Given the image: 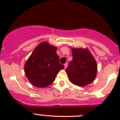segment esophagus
<instances>
[{
  "label": "esophagus",
  "instance_id": "1",
  "mask_svg": "<svg viewBox=\"0 0 120 120\" xmlns=\"http://www.w3.org/2000/svg\"><path fill=\"white\" fill-rule=\"evenodd\" d=\"M64 69H66L67 66H68V64H67V63H65V64H64Z\"/></svg>",
  "mask_w": 120,
  "mask_h": 120
}]
</instances>
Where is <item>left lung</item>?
I'll use <instances>...</instances> for the list:
<instances>
[{"label":"left lung","mask_w":120,"mask_h":120,"mask_svg":"<svg viewBox=\"0 0 120 120\" xmlns=\"http://www.w3.org/2000/svg\"><path fill=\"white\" fill-rule=\"evenodd\" d=\"M72 49L73 59L66 71L70 81L75 85L83 86L94 81L97 75V65L88 48Z\"/></svg>","instance_id":"obj_1"}]
</instances>
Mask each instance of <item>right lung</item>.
I'll return each instance as SVG.
<instances>
[{
	"label": "right lung",
	"instance_id": "obj_1",
	"mask_svg": "<svg viewBox=\"0 0 120 120\" xmlns=\"http://www.w3.org/2000/svg\"><path fill=\"white\" fill-rule=\"evenodd\" d=\"M57 48L47 41L41 42L34 50L24 64V72L30 82L44 88L55 81L56 75L64 68L59 63Z\"/></svg>",
	"mask_w": 120,
	"mask_h": 120
}]
</instances>
